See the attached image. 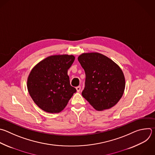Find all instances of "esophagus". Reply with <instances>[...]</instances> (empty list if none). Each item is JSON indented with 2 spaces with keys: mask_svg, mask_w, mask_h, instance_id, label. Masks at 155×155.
Here are the masks:
<instances>
[{
  "mask_svg": "<svg viewBox=\"0 0 155 155\" xmlns=\"http://www.w3.org/2000/svg\"><path fill=\"white\" fill-rule=\"evenodd\" d=\"M76 89H77V92H79L80 91V90H81V86H77V87H76Z\"/></svg>",
  "mask_w": 155,
  "mask_h": 155,
  "instance_id": "1",
  "label": "esophagus"
}]
</instances>
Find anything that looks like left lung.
I'll use <instances>...</instances> for the list:
<instances>
[{"instance_id": "1", "label": "left lung", "mask_w": 155, "mask_h": 155, "mask_svg": "<svg viewBox=\"0 0 155 155\" xmlns=\"http://www.w3.org/2000/svg\"><path fill=\"white\" fill-rule=\"evenodd\" d=\"M78 60L86 74L83 97L97 111L110 109L117 104L125 87L120 67L98 53L83 54Z\"/></svg>"}]
</instances>
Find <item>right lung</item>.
<instances>
[{
  "mask_svg": "<svg viewBox=\"0 0 155 155\" xmlns=\"http://www.w3.org/2000/svg\"><path fill=\"white\" fill-rule=\"evenodd\" d=\"M74 60L73 55L50 56L40 61L30 72L27 89L36 105L43 111L61 112L76 92L68 75Z\"/></svg>",
  "mask_w": 155,
  "mask_h": 155,
  "instance_id": "obj_1",
  "label": "right lung"
}]
</instances>
